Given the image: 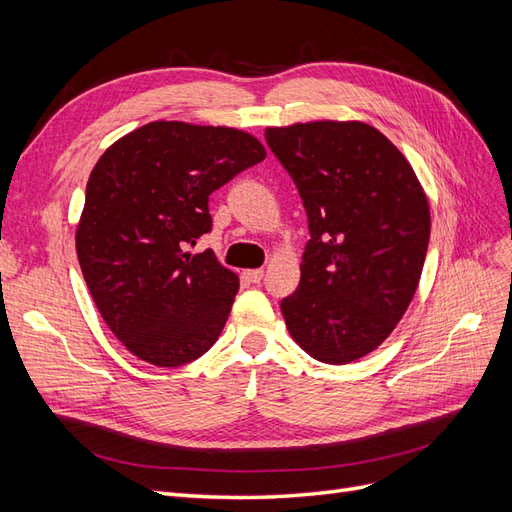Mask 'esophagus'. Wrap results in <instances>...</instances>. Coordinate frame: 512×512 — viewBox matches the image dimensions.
<instances>
[{
  "label": "esophagus",
  "instance_id": "obj_1",
  "mask_svg": "<svg viewBox=\"0 0 512 512\" xmlns=\"http://www.w3.org/2000/svg\"><path fill=\"white\" fill-rule=\"evenodd\" d=\"M243 275H245L247 280H250L252 284H258V282L262 280V277H265V271H262V269H250V271H245Z\"/></svg>",
  "mask_w": 512,
  "mask_h": 512
}]
</instances>
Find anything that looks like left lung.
<instances>
[{
    "label": "left lung",
    "mask_w": 512,
    "mask_h": 512,
    "mask_svg": "<svg viewBox=\"0 0 512 512\" xmlns=\"http://www.w3.org/2000/svg\"><path fill=\"white\" fill-rule=\"evenodd\" d=\"M307 213L301 282L282 299L305 352L344 365L376 350L406 314L429 245V203L410 162L363 121L267 128Z\"/></svg>",
    "instance_id": "obj_1"
}]
</instances>
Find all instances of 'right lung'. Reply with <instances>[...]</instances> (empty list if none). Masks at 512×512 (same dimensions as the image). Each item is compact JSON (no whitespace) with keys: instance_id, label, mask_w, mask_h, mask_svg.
<instances>
[{"instance_id":"right-lung-1","label":"right lung","mask_w":512,"mask_h":512,"mask_svg":"<svg viewBox=\"0 0 512 512\" xmlns=\"http://www.w3.org/2000/svg\"><path fill=\"white\" fill-rule=\"evenodd\" d=\"M265 156L235 128L151 121L91 170L76 254L108 329L138 359L179 367L220 337L239 277L185 247L211 230L209 196Z\"/></svg>"}]
</instances>
